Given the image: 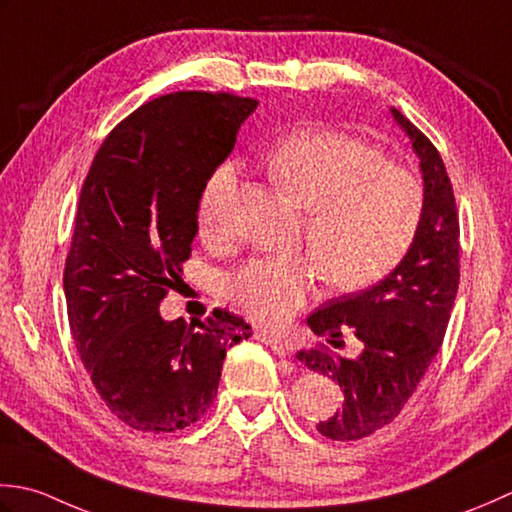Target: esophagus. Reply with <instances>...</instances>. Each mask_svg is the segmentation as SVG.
<instances>
[{
	"label": "esophagus",
	"instance_id": "34e87169",
	"mask_svg": "<svg viewBox=\"0 0 512 512\" xmlns=\"http://www.w3.org/2000/svg\"><path fill=\"white\" fill-rule=\"evenodd\" d=\"M256 338L263 342V344H267V347L276 353L278 358H287L289 356V351H287V347H285V342L280 340L278 336H274V333H269V331H258L256 333Z\"/></svg>",
	"mask_w": 512,
	"mask_h": 512
}]
</instances>
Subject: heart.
Masks as SVG:
<instances>
[{"label":"heart","mask_w":512,"mask_h":512,"mask_svg":"<svg viewBox=\"0 0 512 512\" xmlns=\"http://www.w3.org/2000/svg\"><path fill=\"white\" fill-rule=\"evenodd\" d=\"M263 165L305 216L311 254L249 260L225 280V296L252 320L280 327L307 305L320 269L333 289L378 283L409 252L422 221V185L367 143L336 130H300L263 152ZM238 170L223 163L198 203L207 243L232 236Z\"/></svg>","instance_id":"obj_1"}]
</instances>
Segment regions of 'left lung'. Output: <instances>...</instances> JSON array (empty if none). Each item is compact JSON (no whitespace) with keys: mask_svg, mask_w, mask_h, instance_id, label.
I'll use <instances>...</instances> for the list:
<instances>
[{"mask_svg":"<svg viewBox=\"0 0 512 512\" xmlns=\"http://www.w3.org/2000/svg\"><path fill=\"white\" fill-rule=\"evenodd\" d=\"M391 114L420 159V227L387 278L333 298L307 318L309 329L333 347L344 344L342 333H353L362 344L360 356L349 360L327 349L296 356L340 384L342 409L318 424L322 435L338 442L362 440L400 415L442 347L460 285V221L442 156L400 110L391 108Z\"/></svg>","mask_w":512,"mask_h":512,"instance_id":"8db88e82","label":"left lung"}]
</instances>
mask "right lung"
I'll list each match as a JSON object with an SVG mask.
<instances>
[{"label": "right lung", "instance_id": "1", "mask_svg": "<svg viewBox=\"0 0 512 512\" xmlns=\"http://www.w3.org/2000/svg\"><path fill=\"white\" fill-rule=\"evenodd\" d=\"M258 101L174 92L114 128L83 181L64 294L70 331L101 400L132 429L172 433L210 409L229 347L252 336L214 309L163 320L198 232V203Z\"/></svg>", "mask_w": 512, "mask_h": 512}]
</instances>
